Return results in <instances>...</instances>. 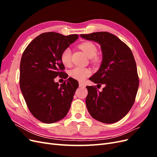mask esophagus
<instances>
[{"instance_id": "obj_1", "label": "esophagus", "mask_w": 157, "mask_h": 157, "mask_svg": "<svg viewBox=\"0 0 157 157\" xmlns=\"http://www.w3.org/2000/svg\"><path fill=\"white\" fill-rule=\"evenodd\" d=\"M79 86L80 87H85L86 86H85V84L82 82H79Z\"/></svg>"}]
</instances>
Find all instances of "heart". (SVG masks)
I'll list each match as a JSON object with an SVG mask.
<instances>
[{"label":"heart","mask_w":157,"mask_h":157,"mask_svg":"<svg viewBox=\"0 0 157 157\" xmlns=\"http://www.w3.org/2000/svg\"><path fill=\"white\" fill-rule=\"evenodd\" d=\"M80 48L81 49L89 58H92L93 61H97L96 55L98 53L97 46L91 42H85L80 44ZM71 50L70 48H66L61 52L60 59L62 64L66 67H69L71 63ZM91 73V71L88 68L75 67L71 69L69 75L73 78L78 81H83Z\"/></svg>","instance_id":"b5f03b06"}]
</instances>
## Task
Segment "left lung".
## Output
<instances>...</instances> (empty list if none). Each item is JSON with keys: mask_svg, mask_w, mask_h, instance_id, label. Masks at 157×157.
<instances>
[{"mask_svg": "<svg viewBox=\"0 0 157 157\" xmlns=\"http://www.w3.org/2000/svg\"><path fill=\"white\" fill-rule=\"evenodd\" d=\"M80 36L98 42L102 52L100 67L89 79L105 87L98 92L96 87L86 86L88 111L99 122H118L130 110L138 90L139 78L134 56L124 42L110 33L96 32Z\"/></svg>", "mask_w": 157, "mask_h": 157, "instance_id": "left-lung-1", "label": "left lung"}]
</instances>
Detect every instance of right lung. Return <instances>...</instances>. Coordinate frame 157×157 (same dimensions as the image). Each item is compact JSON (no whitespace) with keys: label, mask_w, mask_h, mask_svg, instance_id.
I'll list each match as a JSON object with an SVG mask.
<instances>
[{"label":"right lung","mask_w":157,"mask_h":157,"mask_svg":"<svg viewBox=\"0 0 157 157\" xmlns=\"http://www.w3.org/2000/svg\"><path fill=\"white\" fill-rule=\"evenodd\" d=\"M78 39L77 35L64 36L58 33H44L33 39L24 50L20 62V86L30 112L38 120L50 124L67 115L77 80L69 77L61 84L54 81L64 65L61 52Z\"/></svg>","instance_id":"add662e5"}]
</instances>
